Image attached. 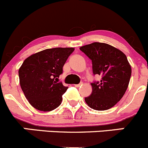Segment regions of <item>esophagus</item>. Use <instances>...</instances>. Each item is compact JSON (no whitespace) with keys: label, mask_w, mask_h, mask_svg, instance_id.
<instances>
[{"label":"esophagus","mask_w":148,"mask_h":148,"mask_svg":"<svg viewBox=\"0 0 148 148\" xmlns=\"http://www.w3.org/2000/svg\"><path fill=\"white\" fill-rule=\"evenodd\" d=\"M82 82H80L79 84H74V86H75L76 87H80V86H82Z\"/></svg>","instance_id":"1"}]
</instances>
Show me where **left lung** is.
<instances>
[{"label":"left lung","instance_id":"obj_1","mask_svg":"<svg viewBox=\"0 0 148 148\" xmlns=\"http://www.w3.org/2000/svg\"><path fill=\"white\" fill-rule=\"evenodd\" d=\"M92 61L94 75L102 77L91 83L92 91L85 97L91 108L105 110L115 106L124 96L132 74L127 56L120 50L103 42H93L79 48Z\"/></svg>","mask_w":148,"mask_h":148}]
</instances>
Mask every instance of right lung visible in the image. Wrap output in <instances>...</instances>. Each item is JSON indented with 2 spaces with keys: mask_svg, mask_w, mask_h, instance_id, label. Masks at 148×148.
Here are the masks:
<instances>
[{
  "mask_svg": "<svg viewBox=\"0 0 148 148\" xmlns=\"http://www.w3.org/2000/svg\"><path fill=\"white\" fill-rule=\"evenodd\" d=\"M73 48H55L36 53L26 58L18 69L21 88L34 108L51 111L61 105L68 87L58 82L63 66Z\"/></svg>",
  "mask_w": 148,
  "mask_h": 148,
  "instance_id": "right-lung-1",
  "label": "right lung"
}]
</instances>
